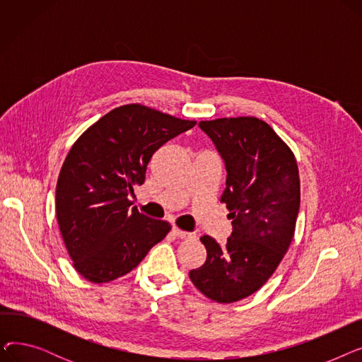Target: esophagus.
<instances>
[{
  "label": "esophagus",
  "mask_w": 362,
  "mask_h": 362,
  "mask_svg": "<svg viewBox=\"0 0 362 362\" xmlns=\"http://www.w3.org/2000/svg\"><path fill=\"white\" fill-rule=\"evenodd\" d=\"M171 232H173V235L175 236H177V238H180V239H192V238H195L194 236V233H189V232H183V230H180L179 227H173V229H171Z\"/></svg>",
  "instance_id": "34e87169"
}]
</instances>
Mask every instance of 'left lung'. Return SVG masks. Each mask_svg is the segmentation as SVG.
<instances>
[{
  "label": "left lung",
  "mask_w": 362,
  "mask_h": 362,
  "mask_svg": "<svg viewBox=\"0 0 362 362\" xmlns=\"http://www.w3.org/2000/svg\"><path fill=\"white\" fill-rule=\"evenodd\" d=\"M227 171L221 202L232 220L226 245L202 236L206 259L189 272L197 289L220 303L257 292L276 272L293 239L300 202L293 152L257 117L199 122Z\"/></svg>",
  "instance_id": "left-lung-1"
}]
</instances>
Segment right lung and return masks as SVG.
Returning <instances> with one entry per match:
<instances>
[{
  "label": "right lung",
  "mask_w": 362,
  "mask_h": 362,
  "mask_svg": "<svg viewBox=\"0 0 362 362\" xmlns=\"http://www.w3.org/2000/svg\"><path fill=\"white\" fill-rule=\"evenodd\" d=\"M197 122L141 104L114 108L74 142L55 191L57 221L73 267L92 283L116 280L145 258L171 226L132 206L157 149Z\"/></svg>",
  "instance_id": "obj_1"
}]
</instances>
